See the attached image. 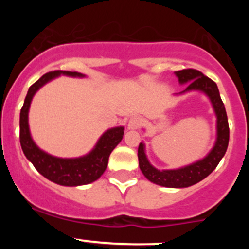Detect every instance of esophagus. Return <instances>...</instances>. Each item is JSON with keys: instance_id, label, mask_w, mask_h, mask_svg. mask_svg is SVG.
<instances>
[{"instance_id": "obj_1", "label": "esophagus", "mask_w": 249, "mask_h": 249, "mask_svg": "<svg viewBox=\"0 0 249 249\" xmlns=\"http://www.w3.org/2000/svg\"><path fill=\"white\" fill-rule=\"evenodd\" d=\"M142 125V119L139 117H132L127 123L128 130H137Z\"/></svg>"}]
</instances>
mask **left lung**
Wrapping results in <instances>:
<instances>
[{
    "label": "left lung",
    "mask_w": 249,
    "mask_h": 249,
    "mask_svg": "<svg viewBox=\"0 0 249 249\" xmlns=\"http://www.w3.org/2000/svg\"><path fill=\"white\" fill-rule=\"evenodd\" d=\"M176 76L181 85L187 84V88L176 95H184L191 91H200L205 93L212 104L213 111L216 117V138L212 150L200 160L173 170H158L148 161L145 153V144L141 142L138 147L139 167L145 178L153 184L164 187L184 188L190 187L196 182L206 178L218 166L222 157L227 151L228 141H230V127H228L227 113L225 105L220 97L219 89L212 79L204 73L194 69H185L176 71Z\"/></svg>",
    "instance_id": "1"
}]
</instances>
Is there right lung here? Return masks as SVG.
<instances>
[{
	"mask_svg": "<svg viewBox=\"0 0 249 249\" xmlns=\"http://www.w3.org/2000/svg\"><path fill=\"white\" fill-rule=\"evenodd\" d=\"M61 75L84 78L85 75L72 71L56 70L43 75L28 90L24 104L19 113V142L24 156L35 168L50 181L62 186H82L96 181L107 170L108 157L124 136V126L111 127L102 134L95 147L78 158H59L41 150L30 134L29 108L31 101L43 85Z\"/></svg>",
	"mask_w": 249,
	"mask_h": 249,
	"instance_id": "obj_1",
	"label": "right lung"
}]
</instances>
